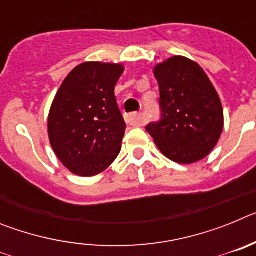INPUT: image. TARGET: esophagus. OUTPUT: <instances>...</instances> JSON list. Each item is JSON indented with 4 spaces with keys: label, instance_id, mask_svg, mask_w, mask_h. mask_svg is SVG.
<instances>
[{
    "label": "esophagus",
    "instance_id": "esophagus-1",
    "mask_svg": "<svg viewBox=\"0 0 256 256\" xmlns=\"http://www.w3.org/2000/svg\"><path fill=\"white\" fill-rule=\"evenodd\" d=\"M126 124H130V126H144V120H142L141 114H137V112H133V114L126 115Z\"/></svg>",
    "mask_w": 256,
    "mask_h": 256
}]
</instances>
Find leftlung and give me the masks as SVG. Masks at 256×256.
<instances>
[{
  "label": "left lung",
  "instance_id": "obj_1",
  "mask_svg": "<svg viewBox=\"0 0 256 256\" xmlns=\"http://www.w3.org/2000/svg\"><path fill=\"white\" fill-rule=\"evenodd\" d=\"M160 88L162 120L146 130L172 162L192 164L206 158L220 138L224 116L220 98L202 68L173 56L154 68Z\"/></svg>",
  "mask_w": 256,
  "mask_h": 256
}]
</instances>
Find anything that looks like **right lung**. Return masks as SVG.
<instances>
[{"label":"right lung","mask_w":256,"mask_h":256,"mask_svg":"<svg viewBox=\"0 0 256 256\" xmlns=\"http://www.w3.org/2000/svg\"><path fill=\"white\" fill-rule=\"evenodd\" d=\"M122 64L87 61L61 83L48 114V138L64 166L80 177L102 173L122 148L126 122L114 88Z\"/></svg>","instance_id":"1"}]
</instances>
